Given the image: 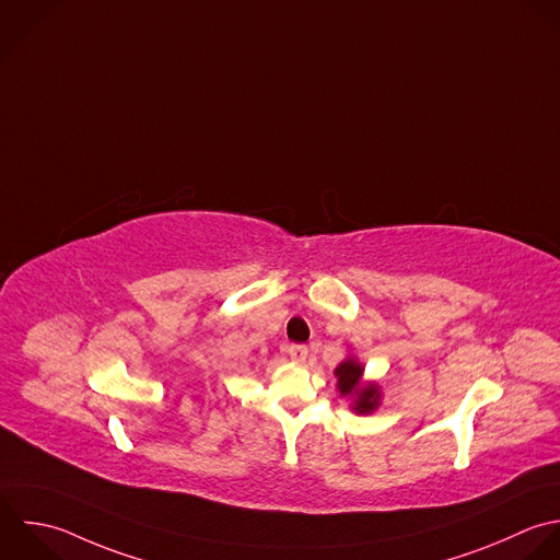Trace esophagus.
<instances>
[{
	"label": "esophagus",
	"mask_w": 560,
	"mask_h": 560,
	"mask_svg": "<svg viewBox=\"0 0 560 560\" xmlns=\"http://www.w3.org/2000/svg\"><path fill=\"white\" fill-rule=\"evenodd\" d=\"M307 347L305 345H292L290 349H288V355L296 362V364H303L305 360H307Z\"/></svg>",
	"instance_id": "1"
}]
</instances>
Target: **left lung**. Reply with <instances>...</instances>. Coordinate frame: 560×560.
<instances>
[{
	"mask_svg": "<svg viewBox=\"0 0 560 560\" xmlns=\"http://www.w3.org/2000/svg\"><path fill=\"white\" fill-rule=\"evenodd\" d=\"M336 388L340 397L349 399V408L360 415H373L382 406V386L364 380V364L355 355H347L336 369Z\"/></svg>",
	"mask_w": 560,
	"mask_h": 560,
	"instance_id": "obj_1",
	"label": "left lung"
}]
</instances>
